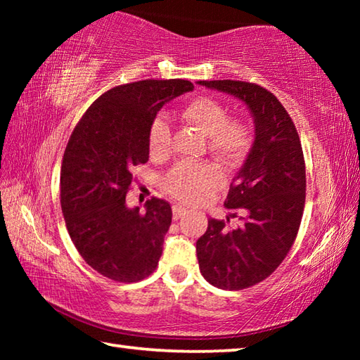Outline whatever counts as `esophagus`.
Segmentation results:
<instances>
[{"label":"esophagus","instance_id":"obj_1","mask_svg":"<svg viewBox=\"0 0 360 360\" xmlns=\"http://www.w3.org/2000/svg\"><path fill=\"white\" fill-rule=\"evenodd\" d=\"M187 212V210L184 208V206H181V205H174L173 206V217L176 219V221H178L179 217H182Z\"/></svg>","mask_w":360,"mask_h":360}]
</instances>
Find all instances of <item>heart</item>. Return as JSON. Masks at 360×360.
Here are the masks:
<instances>
[{
  "label": "heart",
  "mask_w": 360,
  "mask_h": 360,
  "mask_svg": "<svg viewBox=\"0 0 360 360\" xmlns=\"http://www.w3.org/2000/svg\"><path fill=\"white\" fill-rule=\"evenodd\" d=\"M181 115L206 139V148L225 167L233 168L245 160L252 144L249 125L229 119V109L212 96H197L187 101ZM172 127L165 115H157L149 130V150L160 157L169 150ZM222 182L221 168L214 163H179L163 178V187L174 198L188 205L205 202Z\"/></svg>",
  "instance_id": "b5f03b06"
}]
</instances>
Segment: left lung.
I'll use <instances>...</instances> for the list:
<instances>
[{
	"label": "left lung",
	"instance_id": "8db88e82",
	"mask_svg": "<svg viewBox=\"0 0 360 360\" xmlns=\"http://www.w3.org/2000/svg\"><path fill=\"white\" fill-rule=\"evenodd\" d=\"M198 84L236 96L254 119L252 148L224 203L241 224L229 229L230 217L227 222L210 219L197 241L206 281L240 290L270 276L297 238L307 192L302 143L290 115L266 89L230 79Z\"/></svg>",
	"mask_w": 360,
	"mask_h": 360
}]
</instances>
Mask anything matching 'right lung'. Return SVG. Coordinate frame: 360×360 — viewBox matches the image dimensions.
Listing matches in <instances>:
<instances>
[{"mask_svg":"<svg viewBox=\"0 0 360 360\" xmlns=\"http://www.w3.org/2000/svg\"><path fill=\"white\" fill-rule=\"evenodd\" d=\"M193 90L184 79H146L117 85L92 103L66 146L60 197L77 252L112 281L136 283L154 273L172 206L150 198L129 208L133 168L149 160V130L167 101Z\"/></svg>","mask_w":360,"mask_h":360,"instance_id":"1","label":"right lung"}]
</instances>
